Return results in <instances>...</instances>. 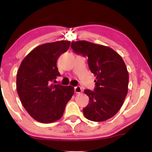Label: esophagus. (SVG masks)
I'll list each match as a JSON object with an SVG mask.
<instances>
[{"label":"esophagus","mask_w":152,"mask_h":152,"mask_svg":"<svg viewBox=\"0 0 152 152\" xmlns=\"http://www.w3.org/2000/svg\"><path fill=\"white\" fill-rule=\"evenodd\" d=\"M74 91L76 94H80L82 91V89H81V87L78 86H76L74 88Z\"/></svg>","instance_id":"esophagus-1"}]
</instances>
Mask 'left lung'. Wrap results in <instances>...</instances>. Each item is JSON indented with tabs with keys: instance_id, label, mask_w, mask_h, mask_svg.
Listing matches in <instances>:
<instances>
[{
	"instance_id": "8db88e82",
	"label": "left lung",
	"mask_w": 152,
	"mask_h": 152,
	"mask_svg": "<svg viewBox=\"0 0 152 152\" xmlns=\"http://www.w3.org/2000/svg\"><path fill=\"white\" fill-rule=\"evenodd\" d=\"M76 53L88 57L91 71L96 76L94 91L84 90L89 104L83 109L87 119L104 121L113 117L123 105L128 93L129 74L123 58L110 47L86 41H73Z\"/></svg>"
}]
</instances>
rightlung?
<instances>
[{"instance_id": "1", "label": "right lung", "mask_w": 152, "mask_h": 152, "mask_svg": "<svg viewBox=\"0 0 152 152\" xmlns=\"http://www.w3.org/2000/svg\"><path fill=\"white\" fill-rule=\"evenodd\" d=\"M70 44L69 41H59L37 46L24 58L17 72L20 102L31 117L41 123L60 119L74 95V87L53 83L60 76L57 60Z\"/></svg>"}]
</instances>
